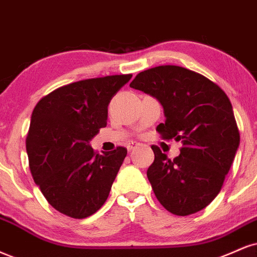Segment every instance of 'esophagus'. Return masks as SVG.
<instances>
[{
	"mask_svg": "<svg viewBox=\"0 0 257 257\" xmlns=\"http://www.w3.org/2000/svg\"><path fill=\"white\" fill-rule=\"evenodd\" d=\"M138 145H139V144H137V142H129V144L126 145V150H128L129 152H132V151L134 150V148L137 147Z\"/></svg>",
	"mask_w": 257,
	"mask_h": 257,
	"instance_id": "34e87169",
	"label": "esophagus"
}]
</instances>
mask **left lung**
<instances>
[{"instance_id":"obj_1","label":"left lung","mask_w":257,"mask_h":257,"mask_svg":"<svg viewBox=\"0 0 257 257\" xmlns=\"http://www.w3.org/2000/svg\"><path fill=\"white\" fill-rule=\"evenodd\" d=\"M131 87L162 104L166 119L157 132L183 145L174 160L152 146L147 177L157 199L181 217L201 211L219 194L239 147L230 99L217 83L178 66L139 73Z\"/></svg>"}]
</instances>
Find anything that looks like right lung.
I'll use <instances>...</instances> for the list:
<instances>
[{
	"instance_id": "add662e5",
	"label": "right lung",
	"mask_w": 257,
	"mask_h": 257,
	"mask_svg": "<svg viewBox=\"0 0 257 257\" xmlns=\"http://www.w3.org/2000/svg\"><path fill=\"white\" fill-rule=\"evenodd\" d=\"M132 76L69 83L36 105L26 139L31 174L48 202L62 214L87 218L109 196L126 150L117 147L99 154L89 141L106 126L110 100Z\"/></svg>"
}]
</instances>
